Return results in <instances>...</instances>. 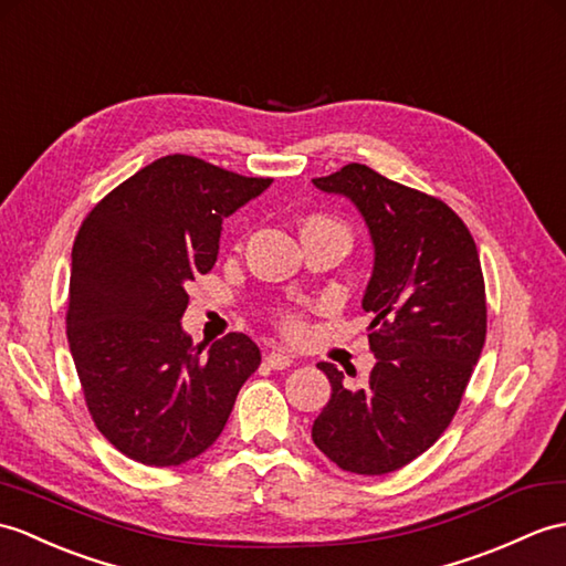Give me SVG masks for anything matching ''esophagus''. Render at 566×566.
<instances>
[{
	"label": "esophagus",
	"instance_id": "obj_1",
	"mask_svg": "<svg viewBox=\"0 0 566 566\" xmlns=\"http://www.w3.org/2000/svg\"><path fill=\"white\" fill-rule=\"evenodd\" d=\"M268 364L272 366V369H286V366H292V357H289L286 352H282V349H272V352H268Z\"/></svg>",
	"mask_w": 566,
	"mask_h": 566
}]
</instances>
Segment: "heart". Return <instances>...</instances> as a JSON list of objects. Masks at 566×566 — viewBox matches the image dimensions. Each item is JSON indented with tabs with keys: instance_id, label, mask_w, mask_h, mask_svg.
I'll return each mask as SVG.
<instances>
[{
	"instance_id": "heart-1",
	"label": "heart",
	"mask_w": 566,
	"mask_h": 566,
	"mask_svg": "<svg viewBox=\"0 0 566 566\" xmlns=\"http://www.w3.org/2000/svg\"><path fill=\"white\" fill-rule=\"evenodd\" d=\"M304 231H339V233H347V229L343 227V223H339L333 217H325V214L308 217L304 221V229H301V233H304ZM280 323H282L284 331H289V333H298L301 327H304V325H301V321H298V315H294V313H282Z\"/></svg>"
}]
</instances>
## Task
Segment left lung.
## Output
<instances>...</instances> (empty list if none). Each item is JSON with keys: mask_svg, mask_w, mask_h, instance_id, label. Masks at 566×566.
Masks as SVG:
<instances>
[{"mask_svg": "<svg viewBox=\"0 0 566 566\" xmlns=\"http://www.w3.org/2000/svg\"><path fill=\"white\" fill-rule=\"evenodd\" d=\"M359 209L374 243L361 308L374 315L378 359L364 388H347L335 364L331 400L313 422V443L347 472L386 475L433 446L458 410L488 335L478 245L463 219L427 192L364 164L313 178Z\"/></svg>", "mask_w": 566, "mask_h": 566, "instance_id": "1", "label": "left lung"}]
</instances>
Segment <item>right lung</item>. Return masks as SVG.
Segmentation results:
<instances>
[{
    "instance_id": "add662e5",
    "label": "right lung",
    "mask_w": 566,
    "mask_h": 566,
    "mask_svg": "<svg viewBox=\"0 0 566 566\" xmlns=\"http://www.w3.org/2000/svg\"><path fill=\"white\" fill-rule=\"evenodd\" d=\"M186 154L144 166L91 209L72 248L67 339L98 431L137 463H188L217 441L260 366L243 333L207 347L180 325L214 268L221 221L270 188Z\"/></svg>"
}]
</instances>
